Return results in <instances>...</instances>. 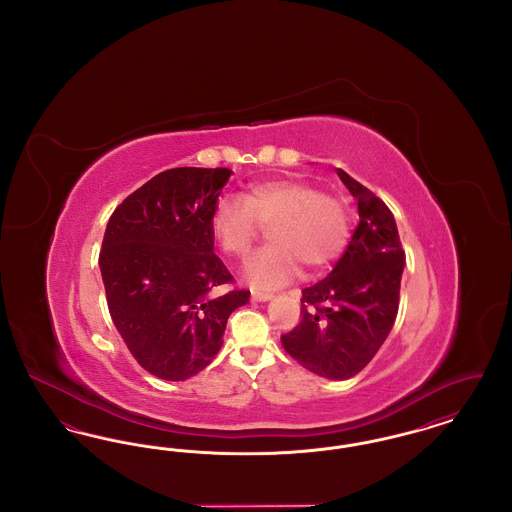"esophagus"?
<instances>
[{"instance_id": "1", "label": "esophagus", "mask_w": 512, "mask_h": 512, "mask_svg": "<svg viewBox=\"0 0 512 512\" xmlns=\"http://www.w3.org/2000/svg\"><path fill=\"white\" fill-rule=\"evenodd\" d=\"M251 299H253V301H268V299H272V293L253 290V292H251Z\"/></svg>"}]
</instances>
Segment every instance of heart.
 <instances>
[{
  "label": "heart",
  "mask_w": 512,
  "mask_h": 512,
  "mask_svg": "<svg viewBox=\"0 0 512 512\" xmlns=\"http://www.w3.org/2000/svg\"><path fill=\"white\" fill-rule=\"evenodd\" d=\"M349 209L336 195L295 180L255 184L245 197H222L213 209L211 230L220 249L245 259L261 226L268 242L245 267L255 288H278L299 272V265L320 268L340 255L349 236Z\"/></svg>",
  "instance_id": "b5f03b06"
}]
</instances>
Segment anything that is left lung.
I'll use <instances>...</instances> for the list:
<instances>
[{
  "label": "left lung",
  "mask_w": 512,
  "mask_h": 512,
  "mask_svg": "<svg viewBox=\"0 0 512 512\" xmlns=\"http://www.w3.org/2000/svg\"><path fill=\"white\" fill-rule=\"evenodd\" d=\"M357 199L359 224L332 272L301 297V322L282 336L284 349L330 380L361 372L388 338L399 309L405 251L388 205L338 169Z\"/></svg>",
  "instance_id": "left-lung-1"
}]
</instances>
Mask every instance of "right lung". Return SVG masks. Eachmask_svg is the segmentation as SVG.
Instances as JSON below:
<instances>
[{
  "label": "right lung",
  "mask_w": 512,
  "mask_h": 512,
  "mask_svg": "<svg viewBox=\"0 0 512 512\" xmlns=\"http://www.w3.org/2000/svg\"><path fill=\"white\" fill-rule=\"evenodd\" d=\"M230 169L159 172L107 222L99 268L111 318L138 365L180 382L209 365L247 290L215 255L211 217Z\"/></svg>",
  "instance_id": "obj_1"
}]
</instances>
